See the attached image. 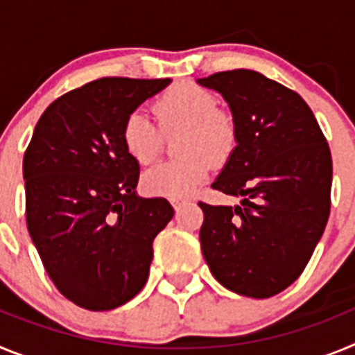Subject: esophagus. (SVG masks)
I'll return each instance as SVG.
<instances>
[{
  "label": "esophagus",
  "instance_id": "34e87169",
  "mask_svg": "<svg viewBox=\"0 0 355 355\" xmlns=\"http://www.w3.org/2000/svg\"><path fill=\"white\" fill-rule=\"evenodd\" d=\"M172 206H174V209H180L181 206H184L187 202H190V199H187V197H174V199H171Z\"/></svg>",
  "mask_w": 355,
  "mask_h": 355
}]
</instances>
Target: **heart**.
Here are the masks:
<instances>
[{"instance_id": "heart-1", "label": "heart", "mask_w": 355, "mask_h": 355, "mask_svg": "<svg viewBox=\"0 0 355 355\" xmlns=\"http://www.w3.org/2000/svg\"><path fill=\"white\" fill-rule=\"evenodd\" d=\"M155 115L163 133L183 130L180 155L183 158L158 163L144 174V187L156 196L183 197L206 180L211 157L220 163L236 144L233 117L216 108L211 92L183 81L156 99ZM162 131L142 110H135L122 124V144L128 155L140 165L155 162L163 146Z\"/></svg>"}]
</instances>
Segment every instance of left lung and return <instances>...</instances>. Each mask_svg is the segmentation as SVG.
<instances>
[{
    "label": "left lung",
    "mask_w": 355,
    "mask_h": 355,
    "mask_svg": "<svg viewBox=\"0 0 355 355\" xmlns=\"http://www.w3.org/2000/svg\"><path fill=\"white\" fill-rule=\"evenodd\" d=\"M197 83L224 97L236 126V147L211 187L241 199L199 202L202 256L224 288L268 299L297 281L324 234L331 150L311 108L284 85L249 69Z\"/></svg>",
    "instance_id": "8db88e82"
}]
</instances>
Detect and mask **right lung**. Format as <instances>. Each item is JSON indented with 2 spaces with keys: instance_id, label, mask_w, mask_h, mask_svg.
<instances>
[{
  "instance_id": "right-lung-1",
  "label": "right lung",
  "mask_w": 355,
  "mask_h": 355,
  "mask_svg": "<svg viewBox=\"0 0 355 355\" xmlns=\"http://www.w3.org/2000/svg\"><path fill=\"white\" fill-rule=\"evenodd\" d=\"M165 80L101 78L46 108L24 153L26 224L65 299L90 311L126 304L147 283L153 241L174 208L137 193L140 167L122 124Z\"/></svg>"
}]
</instances>
